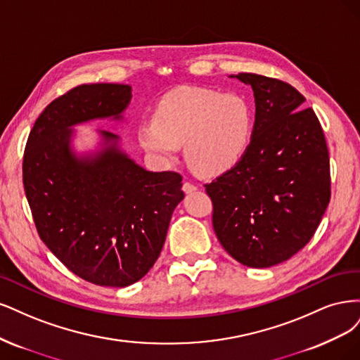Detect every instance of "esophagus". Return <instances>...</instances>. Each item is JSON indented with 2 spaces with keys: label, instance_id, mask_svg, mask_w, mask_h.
Wrapping results in <instances>:
<instances>
[{
  "label": "esophagus",
  "instance_id": "obj_1",
  "mask_svg": "<svg viewBox=\"0 0 360 360\" xmlns=\"http://www.w3.org/2000/svg\"><path fill=\"white\" fill-rule=\"evenodd\" d=\"M182 188H184L185 193H193V191L197 190V185L193 184L191 181H185L184 185H182Z\"/></svg>",
  "mask_w": 360,
  "mask_h": 360
}]
</instances>
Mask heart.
I'll use <instances>...</instances> for the list:
<instances>
[{"instance_id": "1", "label": "heart", "mask_w": 360, "mask_h": 360, "mask_svg": "<svg viewBox=\"0 0 360 360\" xmlns=\"http://www.w3.org/2000/svg\"><path fill=\"white\" fill-rule=\"evenodd\" d=\"M252 124V110L242 97L182 86L160 100L153 122L139 129V142L163 161L175 160L185 145V157L197 173L218 176L245 155Z\"/></svg>"}]
</instances>
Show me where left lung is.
Wrapping results in <instances>:
<instances>
[{"label": "left lung", "mask_w": 360, "mask_h": 360, "mask_svg": "<svg viewBox=\"0 0 360 360\" xmlns=\"http://www.w3.org/2000/svg\"><path fill=\"white\" fill-rule=\"evenodd\" d=\"M236 77L254 91L252 137L239 163L205 188L224 250L250 268H269L314 236L330 200L329 150L296 88L256 73Z\"/></svg>", "instance_id": "obj_1"}]
</instances>
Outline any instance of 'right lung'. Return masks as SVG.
Masks as SVG:
<instances>
[{
  "label": "right lung",
  "mask_w": 360,
  "mask_h": 360,
  "mask_svg": "<svg viewBox=\"0 0 360 360\" xmlns=\"http://www.w3.org/2000/svg\"><path fill=\"white\" fill-rule=\"evenodd\" d=\"M131 98L121 84L77 85L40 113L22 163L34 224L68 271L97 285L141 280L163 250L170 218L184 199L176 172H148L109 145L94 160L76 158L72 127L120 118ZM106 141L117 136L103 131Z\"/></svg>",
  "instance_id": "1"
}]
</instances>
